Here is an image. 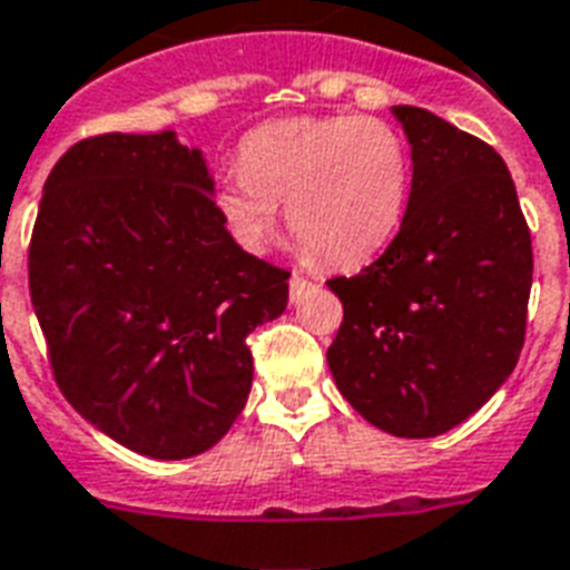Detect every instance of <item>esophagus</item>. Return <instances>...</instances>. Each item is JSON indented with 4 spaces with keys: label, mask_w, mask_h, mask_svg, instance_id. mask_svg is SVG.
I'll return each mask as SVG.
<instances>
[{
    "label": "esophagus",
    "mask_w": 570,
    "mask_h": 570,
    "mask_svg": "<svg viewBox=\"0 0 570 570\" xmlns=\"http://www.w3.org/2000/svg\"><path fill=\"white\" fill-rule=\"evenodd\" d=\"M311 286H314V284H311L307 277H302V274H293V277H289V296H293V302H296L302 293H307Z\"/></svg>",
    "instance_id": "1"
}]
</instances>
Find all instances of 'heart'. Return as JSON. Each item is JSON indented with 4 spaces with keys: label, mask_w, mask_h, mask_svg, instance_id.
Listing matches in <instances>:
<instances>
[{
    "label": "heart",
    "mask_w": 570,
    "mask_h": 570,
    "mask_svg": "<svg viewBox=\"0 0 570 570\" xmlns=\"http://www.w3.org/2000/svg\"><path fill=\"white\" fill-rule=\"evenodd\" d=\"M411 193V154L381 117H286L256 126L238 147V175L214 189V208L244 250L277 232V205L305 253L350 268L383 250Z\"/></svg>",
    "instance_id": "b5f03b06"
}]
</instances>
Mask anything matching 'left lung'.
<instances>
[{
  "label": "left lung",
  "mask_w": 570,
  "mask_h": 570,
  "mask_svg": "<svg viewBox=\"0 0 570 570\" xmlns=\"http://www.w3.org/2000/svg\"><path fill=\"white\" fill-rule=\"evenodd\" d=\"M411 141L399 235L332 277L344 320L326 360L341 395L399 438L444 435L508 381L525 341L532 235L495 147L395 105Z\"/></svg>",
  "instance_id": "8db88e82"
}]
</instances>
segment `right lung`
<instances>
[{
  "instance_id": "add662e5",
  "label": "right lung",
  "mask_w": 570,
  "mask_h": 570,
  "mask_svg": "<svg viewBox=\"0 0 570 570\" xmlns=\"http://www.w3.org/2000/svg\"><path fill=\"white\" fill-rule=\"evenodd\" d=\"M199 150L175 132L69 147L38 202L29 296L69 404L154 459L205 453L253 383L247 338L284 314L286 268L244 253Z\"/></svg>"
}]
</instances>
